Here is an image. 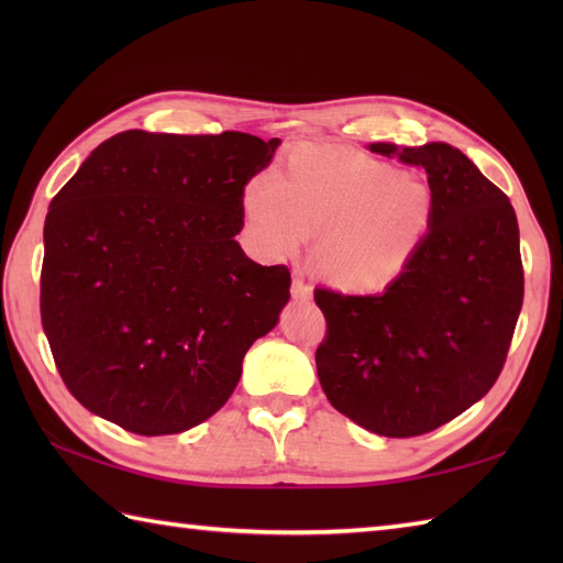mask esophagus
Returning a JSON list of instances; mask_svg holds the SVG:
<instances>
[{
  "label": "esophagus",
  "instance_id": "obj_1",
  "mask_svg": "<svg viewBox=\"0 0 563 563\" xmlns=\"http://www.w3.org/2000/svg\"><path fill=\"white\" fill-rule=\"evenodd\" d=\"M292 297L295 300H309V297H312V285H309L302 275H295L292 278Z\"/></svg>",
  "mask_w": 563,
  "mask_h": 563
}]
</instances>
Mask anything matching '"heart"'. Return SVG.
Here are the masks:
<instances>
[{
    "mask_svg": "<svg viewBox=\"0 0 563 563\" xmlns=\"http://www.w3.org/2000/svg\"><path fill=\"white\" fill-rule=\"evenodd\" d=\"M249 234L271 258L317 239V271L343 290H379L406 271L433 218L421 178L387 164L319 147L295 152L280 174L244 190Z\"/></svg>",
    "mask_w": 563,
    "mask_h": 563,
    "instance_id": "1",
    "label": "heart"
}]
</instances>
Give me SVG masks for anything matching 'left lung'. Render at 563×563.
I'll list each match as a JSON object with an SVG mask.
<instances>
[{
	"mask_svg": "<svg viewBox=\"0 0 563 563\" xmlns=\"http://www.w3.org/2000/svg\"><path fill=\"white\" fill-rule=\"evenodd\" d=\"M369 152L421 166L433 218L413 261L377 295L314 290L327 317L317 375L327 399L385 438L445 426L494 387L525 295L508 196L448 142Z\"/></svg>",
	"mask_w": 563,
	"mask_h": 563,
	"instance_id": "8db88e82",
	"label": "left lung"
}]
</instances>
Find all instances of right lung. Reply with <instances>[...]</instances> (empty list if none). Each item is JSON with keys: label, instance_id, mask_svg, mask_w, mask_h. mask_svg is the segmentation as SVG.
I'll return each mask as SVG.
<instances>
[{"label": "right lung", "instance_id": "right-lung-1", "mask_svg": "<svg viewBox=\"0 0 563 563\" xmlns=\"http://www.w3.org/2000/svg\"><path fill=\"white\" fill-rule=\"evenodd\" d=\"M278 137L125 130L93 150L45 218L41 321L81 406L137 435L184 433L232 397L278 324L290 271L236 242L244 186Z\"/></svg>", "mask_w": 563, "mask_h": 563}]
</instances>
